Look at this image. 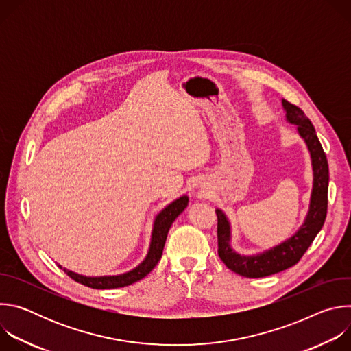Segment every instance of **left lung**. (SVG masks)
<instances>
[{"mask_svg":"<svg viewBox=\"0 0 351 351\" xmlns=\"http://www.w3.org/2000/svg\"><path fill=\"white\" fill-rule=\"evenodd\" d=\"M286 118L290 123L297 125L298 133L302 136L311 153L314 167V189L311 195V204L307 219L298 232L282 244L268 250V252L244 257L236 254L229 245L230 229L226 217L222 211L217 210V236H218V256L223 264L233 272L245 278H263L278 274L295 265L314 241L318 232L322 229L328 213V183L329 168L324 148L317 137L315 129L302 108L283 99Z\"/></svg>","mask_w":351,"mask_h":351,"instance_id":"obj_1","label":"left lung"}]
</instances>
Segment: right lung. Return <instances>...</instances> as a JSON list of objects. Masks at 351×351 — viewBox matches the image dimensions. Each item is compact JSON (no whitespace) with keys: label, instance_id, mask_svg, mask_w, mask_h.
<instances>
[{"label":"right lung","instance_id":"add662e5","mask_svg":"<svg viewBox=\"0 0 351 351\" xmlns=\"http://www.w3.org/2000/svg\"><path fill=\"white\" fill-rule=\"evenodd\" d=\"M189 198L186 195L175 199L172 204H169L165 210H162L158 217L156 218L154 223V230H153V239H152V245H149V252L145 257V260L133 271L119 275V276H99V278H87L77 275L75 272H71L68 269H64L61 265L60 268L65 271V274L76 280L77 283H82L87 287L93 289H117V287H123L129 286L140 279H143L145 275L153 271V268L158 264L162 256V250L167 241V236L169 232V228L172 222L178 218V215L187 207Z\"/></svg>","mask_w":351,"mask_h":351}]
</instances>
